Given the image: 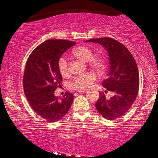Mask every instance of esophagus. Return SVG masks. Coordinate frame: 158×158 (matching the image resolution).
Returning <instances> with one entry per match:
<instances>
[{"label":"esophagus","mask_w":158,"mask_h":158,"mask_svg":"<svg viewBox=\"0 0 158 158\" xmlns=\"http://www.w3.org/2000/svg\"><path fill=\"white\" fill-rule=\"evenodd\" d=\"M86 91L85 90V89H84V90H79V91H78V92H79V93H84V92H86Z\"/></svg>","instance_id":"34e87169"}]
</instances>
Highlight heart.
I'll use <instances>...</instances> for the list:
<instances>
[{"label":"heart","instance_id":"heart-1","mask_svg":"<svg viewBox=\"0 0 158 158\" xmlns=\"http://www.w3.org/2000/svg\"><path fill=\"white\" fill-rule=\"evenodd\" d=\"M93 54L91 48L86 46H80L72 51V55L77 59L87 62L89 66L94 69L102 72L105 68V59L99 54ZM58 69L60 74L63 77H67L69 74V64L65 57L61 56L58 61ZM96 79V74L89 72L77 77L72 83V87L77 90H84L89 88L93 81Z\"/></svg>","mask_w":158,"mask_h":158}]
</instances>
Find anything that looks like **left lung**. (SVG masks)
<instances>
[{"instance_id":"1","label":"left lung","mask_w":158,"mask_h":158,"mask_svg":"<svg viewBox=\"0 0 158 158\" xmlns=\"http://www.w3.org/2000/svg\"><path fill=\"white\" fill-rule=\"evenodd\" d=\"M86 42L102 45L107 52L110 61L107 78L102 86L114 93V96L107 99L99 93L95 104L97 110L109 120L119 118L128 112L137 96L139 77L136 61L123 44L111 38L92 39Z\"/></svg>"}]
</instances>
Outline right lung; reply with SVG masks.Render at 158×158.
I'll return each instance as SVG.
<instances>
[{"instance_id":"right-lung-1","label":"right lung","mask_w":158,"mask_h":158,"mask_svg":"<svg viewBox=\"0 0 158 158\" xmlns=\"http://www.w3.org/2000/svg\"><path fill=\"white\" fill-rule=\"evenodd\" d=\"M76 43L67 40H47L38 46L26 61L23 75L24 93L33 110L48 122H57L66 114L74 96L66 92L62 98L54 92L61 86L58 69L61 55Z\"/></svg>"}]
</instances>
